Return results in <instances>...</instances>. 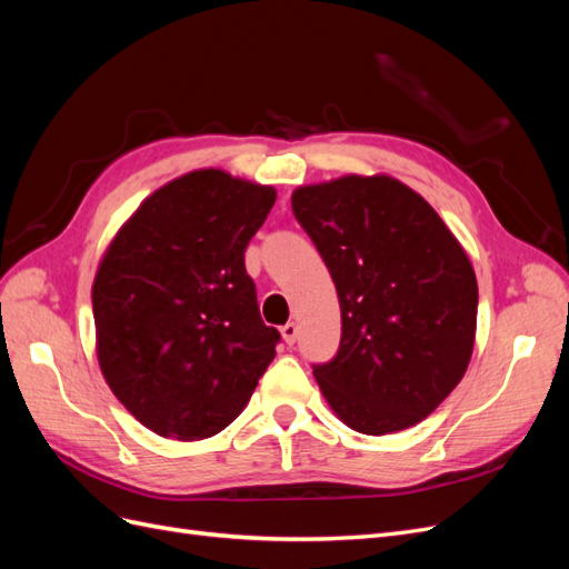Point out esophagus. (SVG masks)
<instances>
[{"label": "esophagus", "mask_w": 569, "mask_h": 569, "mask_svg": "<svg viewBox=\"0 0 569 569\" xmlns=\"http://www.w3.org/2000/svg\"><path fill=\"white\" fill-rule=\"evenodd\" d=\"M297 337H299V327H297V322H287V325L282 327V339L289 343V347H295Z\"/></svg>", "instance_id": "1"}]
</instances>
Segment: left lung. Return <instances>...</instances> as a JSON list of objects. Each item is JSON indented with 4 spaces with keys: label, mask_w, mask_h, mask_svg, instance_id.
I'll use <instances>...</instances> for the list:
<instances>
[{
    "label": "left lung",
    "mask_w": 569,
    "mask_h": 569,
    "mask_svg": "<svg viewBox=\"0 0 569 569\" xmlns=\"http://www.w3.org/2000/svg\"><path fill=\"white\" fill-rule=\"evenodd\" d=\"M330 270L341 341L313 366L325 401L360 435L425 420L468 370L477 278L453 232L418 192L389 176H343L291 194Z\"/></svg>",
    "instance_id": "8db88e82"
}]
</instances>
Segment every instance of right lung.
I'll use <instances>...</instances> for the list:
<instances>
[{
	"instance_id": "right-lung-1",
	"label": "right lung",
	"mask_w": 569,
	"mask_h": 569,
	"mask_svg": "<svg viewBox=\"0 0 569 569\" xmlns=\"http://www.w3.org/2000/svg\"><path fill=\"white\" fill-rule=\"evenodd\" d=\"M274 192L226 170H192L142 201L92 284L97 358L132 416L199 441L249 403L280 332L261 320L244 251Z\"/></svg>"
}]
</instances>
